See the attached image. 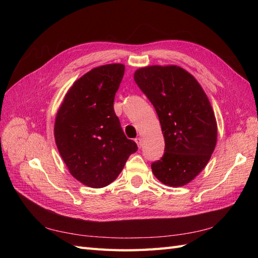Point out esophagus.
I'll return each instance as SVG.
<instances>
[{
  "label": "esophagus",
  "mask_w": 258,
  "mask_h": 258,
  "mask_svg": "<svg viewBox=\"0 0 258 258\" xmlns=\"http://www.w3.org/2000/svg\"><path fill=\"white\" fill-rule=\"evenodd\" d=\"M136 143L138 144V146L141 148L142 147V144H143V142H142V139L141 138H137L136 139Z\"/></svg>",
  "instance_id": "obj_1"
}]
</instances>
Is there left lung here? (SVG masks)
Instances as JSON below:
<instances>
[{"mask_svg":"<svg viewBox=\"0 0 258 258\" xmlns=\"http://www.w3.org/2000/svg\"><path fill=\"white\" fill-rule=\"evenodd\" d=\"M161 124L165 153L152 163L154 175L169 186L189 183L211 158L217 139L210 101L195 77L176 66H152L135 73Z\"/></svg>","mask_w":258,"mask_h":258,"instance_id":"left-lung-1","label":"left lung"}]
</instances>
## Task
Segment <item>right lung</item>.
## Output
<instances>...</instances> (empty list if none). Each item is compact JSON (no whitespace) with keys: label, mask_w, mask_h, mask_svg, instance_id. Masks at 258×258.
I'll list each match as a JSON object with an SVG mask.
<instances>
[{"label":"right lung","mask_w":258,"mask_h":258,"mask_svg":"<svg viewBox=\"0 0 258 258\" xmlns=\"http://www.w3.org/2000/svg\"><path fill=\"white\" fill-rule=\"evenodd\" d=\"M123 73L124 66L114 63L83 75L68 91L54 121V140L70 173L93 188L111 184L138 151L114 111Z\"/></svg>","instance_id":"obj_1"}]
</instances>
